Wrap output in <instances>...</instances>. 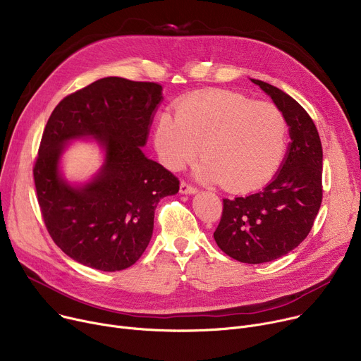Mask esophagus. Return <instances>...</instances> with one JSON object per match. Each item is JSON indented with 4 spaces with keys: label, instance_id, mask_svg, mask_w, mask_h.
<instances>
[{
    "label": "esophagus",
    "instance_id": "34e87169",
    "mask_svg": "<svg viewBox=\"0 0 361 361\" xmlns=\"http://www.w3.org/2000/svg\"><path fill=\"white\" fill-rule=\"evenodd\" d=\"M180 191L183 195H195V193H197V188L195 187V185H191L190 183H187V181H181V184H180Z\"/></svg>",
    "mask_w": 361,
    "mask_h": 361
}]
</instances>
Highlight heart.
Listing matches in <instances>:
<instances>
[{
  "label": "heart",
  "instance_id": "obj_1",
  "mask_svg": "<svg viewBox=\"0 0 361 361\" xmlns=\"http://www.w3.org/2000/svg\"><path fill=\"white\" fill-rule=\"evenodd\" d=\"M154 139L170 170H181L202 147L200 177L243 191L276 173L286 151L287 125L283 113L270 103L209 90L184 99L176 116L161 114Z\"/></svg>",
  "mask_w": 361,
  "mask_h": 361
}]
</instances>
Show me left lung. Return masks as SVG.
<instances>
[{
	"label": "left lung",
	"instance_id": "left-lung-1",
	"mask_svg": "<svg viewBox=\"0 0 361 361\" xmlns=\"http://www.w3.org/2000/svg\"><path fill=\"white\" fill-rule=\"evenodd\" d=\"M289 125L290 145L274 178L254 195L224 199L213 236L231 258L261 264L295 250L310 232L322 203V145L306 110L289 94L259 80Z\"/></svg>",
	"mask_w": 361,
	"mask_h": 361
}]
</instances>
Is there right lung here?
I'll return each mask as SVG.
<instances>
[{"label":"right lung","instance_id":"obj_1","mask_svg":"<svg viewBox=\"0 0 361 361\" xmlns=\"http://www.w3.org/2000/svg\"><path fill=\"white\" fill-rule=\"evenodd\" d=\"M162 100L157 82L107 77L72 92L47 120L33 166L47 232L72 259L102 271L125 270L147 250L158 202L178 178L142 152ZM95 137L106 151L101 173L75 188L59 174L71 138Z\"/></svg>","mask_w":361,"mask_h":361}]
</instances>
